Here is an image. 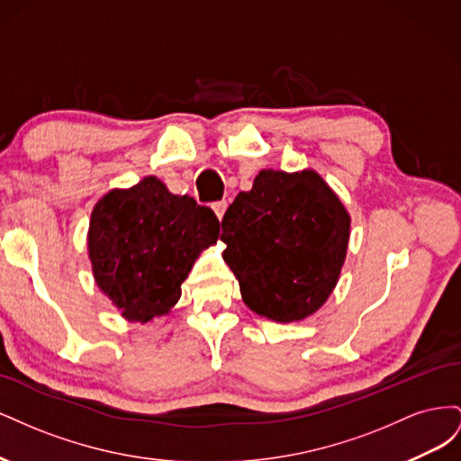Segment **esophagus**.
<instances>
[{
  "label": "esophagus",
  "mask_w": 461,
  "mask_h": 461,
  "mask_svg": "<svg viewBox=\"0 0 461 461\" xmlns=\"http://www.w3.org/2000/svg\"><path fill=\"white\" fill-rule=\"evenodd\" d=\"M227 207H229V203H227L225 200H222V202H215V203H213V212H215V215H217V219H219V221H222V215H225Z\"/></svg>",
  "instance_id": "obj_1"
}]
</instances>
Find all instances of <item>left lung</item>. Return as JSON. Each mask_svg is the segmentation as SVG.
Instances as JSON below:
<instances>
[{"label":"left lung","mask_w":461,"mask_h":461,"mask_svg":"<svg viewBox=\"0 0 461 461\" xmlns=\"http://www.w3.org/2000/svg\"><path fill=\"white\" fill-rule=\"evenodd\" d=\"M222 258L249 310L276 323L319 312L339 283L350 213L313 169H263L221 221Z\"/></svg>","instance_id":"left-lung-1"}]
</instances>
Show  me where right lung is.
<instances>
[{
  "label": "right lung",
  "mask_w": 461,
  "mask_h": 461,
  "mask_svg": "<svg viewBox=\"0 0 461 461\" xmlns=\"http://www.w3.org/2000/svg\"><path fill=\"white\" fill-rule=\"evenodd\" d=\"M219 239V219L156 176L97 200L88 227L94 281L131 323L167 315L194 261Z\"/></svg>",
  "instance_id": "right-lung-1"
}]
</instances>
